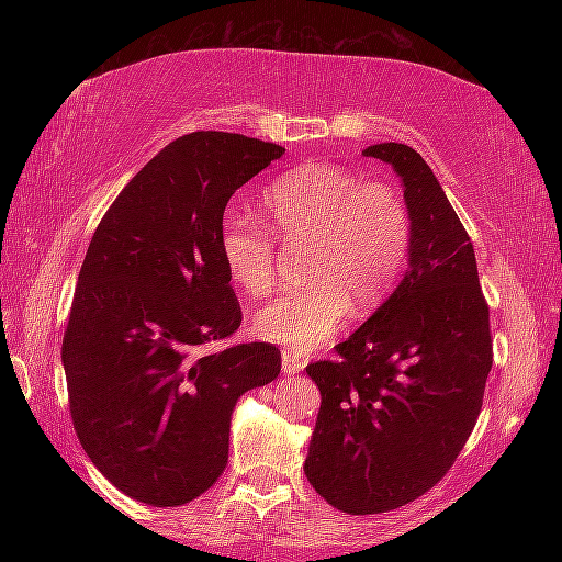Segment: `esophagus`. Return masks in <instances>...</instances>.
<instances>
[{
	"label": "esophagus",
	"mask_w": 562,
	"mask_h": 562,
	"mask_svg": "<svg viewBox=\"0 0 562 562\" xmlns=\"http://www.w3.org/2000/svg\"><path fill=\"white\" fill-rule=\"evenodd\" d=\"M302 369H304V359L300 355H294V351L284 349L282 351V372L288 376H294V374H300Z\"/></svg>",
	"instance_id": "obj_1"
}]
</instances>
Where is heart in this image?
<instances>
[{"label":"heart","instance_id":"1","mask_svg":"<svg viewBox=\"0 0 562 562\" xmlns=\"http://www.w3.org/2000/svg\"><path fill=\"white\" fill-rule=\"evenodd\" d=\"M262 207L282 240L307 243L302 272L310 282L255 312V337L304 355L335 337L351 307L376 310L402 278L414 227L389 183L335 164H304L272 180ZM217 252L227 278L250 297L278 282L272 235L250 217H225Z\"/></svg>","mask_w":562,"mask_h":562}]
</instances>
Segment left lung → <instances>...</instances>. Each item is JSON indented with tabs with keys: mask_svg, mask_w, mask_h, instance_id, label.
<instances>
[{
	"mask_svg": "<svg viewBox=\"0 0 562 562\" xmlns=\"http://www.w3.org/2000/svg\"><path fill=\"white\" fill-rule=\"evenodd\" d=\"M396 170L412 213L408 270L337 359L307 367L322 404L304 475L349 516L386 513L439 483L481 414L493 364L471 237L414 148L361 150Z\"/></svg>",
	"mask_w": 562,
	"mask_h": 562,
	"instance_id": "8db88e82",
	"label": "left lung"
}]
</instances>
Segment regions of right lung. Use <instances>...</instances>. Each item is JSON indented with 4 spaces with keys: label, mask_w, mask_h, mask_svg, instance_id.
<instances>
[{
    "label": "right lung",
    "mask_w": 562,
    "mask_h": 562,
    "mask_svg": "<svg viewBox=\"0 0 562 562\" xmlns=\"http://www.w3.org/2000/svg\"><path fill=\"white\" fill-rule=\"evenodd\" d=\"M284 154L240 133L168 144L101 217L61 361L74 429L128 498L183 506L221 479L233 408L280 374L268 341L215 349L243 312L217 252L225 205Z\"/></svg>",
    "instance_id": "1"
}]
</instances>
